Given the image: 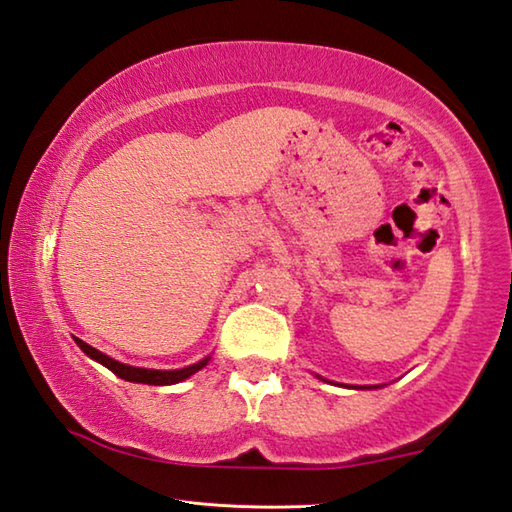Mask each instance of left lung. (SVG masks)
I'll return each mask as SVG.
<instances>
[{
	"instance_id": "1",
	"label": "left lung",
	"mask_w": 512,
	"mask_h": 512,
	"mask_svg": "<svg viewBox=\"0 0 512 512\" xmlns=\"http://www.w3.org/2000/svg\"><path fill=\"white\" fill-rule=\"evenodd\" d=\"M317 378H319V375H317ZM319 380H324V378H319ZM342 387H344V384H342ZM353 389H380V387H378V384H375V387H353Z\"/></svg>"
}]
</instances>
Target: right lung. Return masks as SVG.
Returning <instances> with one entry per match:
<instances>
[{"mask_svg":"<svg viewBox=\"0 0 512 512\" xmlns=\"http://www.w3.org/2000/svg\"><path fill=\"white\" fill-rule=\"evenodd\" d=\"M74 342L78 344L80 351H83L87 357H92L94 362L103 364L105 369H110L114 375H119L121 380L125 382H139V384H155V387H168V384H177V382H184L186 378H191L193 373H197L200 369H204L206 364H209L211 355H206L204 360L195 362L191 366H184V369H173V371H159V369H141V366H130V364H123L119 360H114V357L105 355L101 351H96L94 346L85 344L83 339L74 337Z\"/></svg>","mask_w":512,"mask_h":512,"instance_id":"right-lung-1","label":"right lung"}]
</instances>
